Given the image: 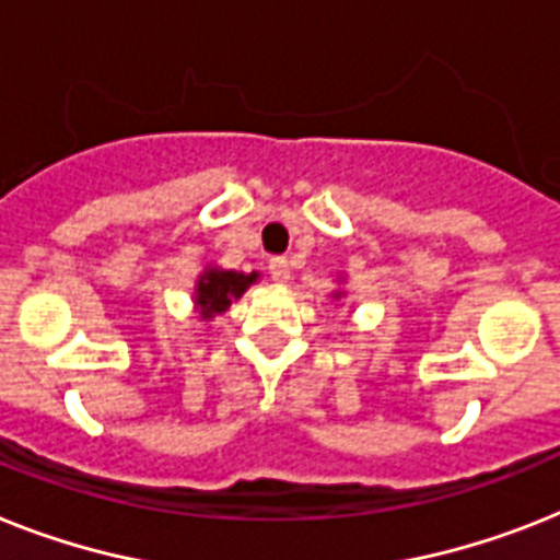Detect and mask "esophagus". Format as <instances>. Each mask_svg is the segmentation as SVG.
<instances>
[{
	"mask_svg": "<svg viewBox=\"0 0 560 560\" xmlns=\"http://www.w3.org/2000/svg\"><path fill=\"white\" fill-rule=\"evenodd\" d=\"M269 275L275 283H289L291 280V266L285 257H271L269 260Z\"/></svg>",
	"mask_w": 560,
	"mask_h": 560,
	"instance_id": "1",
	"label": "esophagus"
}]
</instances>
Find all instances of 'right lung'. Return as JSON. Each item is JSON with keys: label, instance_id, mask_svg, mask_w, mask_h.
<instances>
[{"label": "right lung", "instance_id": "add662e5", "mask_svg": "<svg viewBox=\"0 0 560 560\" xmlns=\"http://www.w3.org/2000/svg\"><path fill=\"white\" fill-rule=\"evenodd\" d=\"M257 275H237V271H206L197 283V306L202 317H214L231 306V298H240Z\"/></svg>", "mask_w": 560, "mask_h": 560}]
</instances>
